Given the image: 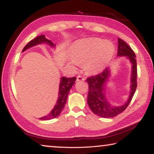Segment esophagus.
Masks as SVG:
<instances>
[{
	"instance_id": "34e87169",
	"label": "esophagus",
	"mask_w": 154,
	"mask_h": 154,
	"mask_svg": "<svg viewBox=\"0 0 154 154\" xmlns=\"http://www.w3.org/2000/svg\"><path fill=\"white\" fill-rule=\"evenodd\" d=\"M85 80L84 77H83L82 75H79L77 77V82H82V81Z\"/></svg>"
}]
</instances>
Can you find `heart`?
<instances>
[{"label": "heart", "mask_w": 154, "mask_h": 154, "mask_svg": "<svg viewBox=\"0 0 154 154\" xmlns=\"http://www.w3.org/2000/svg\"><path fill=\"white\" fill-rule=\"evenodd\" d=\"M113 43L100 38H90L77 41L71 49L72 59L77 64H83L89 74L102 72L113 57Z\"/></svg>", "instance_id": "b5f03b06"}]
</instances>
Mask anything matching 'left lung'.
<instances>
[{
	"label": "left lung",
	"mask_w": 154,
	"mask_h": 154,
	"mask_svg": "<svg viewBox=\"0 0 154 154\" xmlns=\"http://www.w3.org/2000/svg\"><path fill=\"white\" fill-rule=\"evenodd\" d=\"M118 56H127L132 62L131 90L128 100L122 106H114L106 100L104 91L105 85L109 76V69L107 67L100 73L88 77L86 80L89 85L88 103L94 113L101 118H113L122 113L129 105L137 87V67L136 55L131 48L121 38H118Z\"/></svg>",
	"instance_id": "obj_1"
}]
</instances>
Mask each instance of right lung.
I'll return each mask as SVG.
<instances>
[{
  "instance_id": "obj_1",
  "label": "right lung",
  "mask_w": 154,
  "mask_h": 154,
  "mask_svg": "<svg viewBox=\"0 0 154 154\" xmlns=\"http://www.w3.org/2000/svg\"><path fill=\"white\" fill-rule=\"evenodd\" d=\"M42 43H47L51 46H55V45L51 42L50 40H48L45 38V36L43 35H41L40 36H38L37 37L34 38V39L31 40L29 43H28L26 45L24 49H23V51H25L26 49L31 48L34 45H37V44H40ZM76 81V77H71V78H66L63 77L61 78L60 79V89H59V94H58V99L57 101L56 105L54 106V108L52 109V111L50 112L48 116L42 117L40 118V119L42 120H48V119H51L53 118H56L60 114L62 109H64L65 104L66 102V99L68 94L71 88Z\"/></svg>"
}]
</instances>
